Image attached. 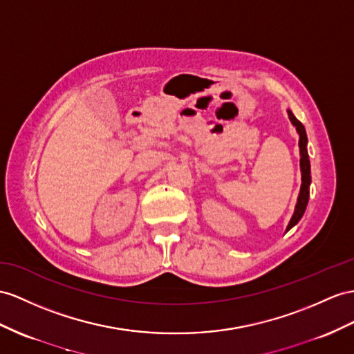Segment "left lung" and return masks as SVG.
Wrapping results in <instances>:
<instances>
[{
	"mask_svg": "<svg viewBox=\"0 0 354 354\" xmlns=\"http://www.w3.org/2000/svg\"><path fill=\"white\" fill-rule=\"evenodd\" d=\"M288 118L292 124L296 127V130L299 133V151H301V171H302V185H301V193H299L297 197V205L295 214L292 216V220L288 223L287 230L293 227L295 224L299 223V220L302 218V215L306 209L308 205V198H310V184H311V166H310V158H308V151H306V133H305V127L302 125L301 121H297V118L292 113V111H288Z\"/></svg>",
	"mask_w": 354,
	"mask_h": 354,
	"instance_id": "1",
	"label": "left lung"
}]
</instances>
